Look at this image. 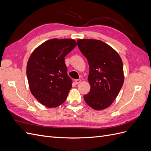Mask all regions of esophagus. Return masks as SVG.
Wrapping results in <instances>:
<instances>
[{"label": "esophagus", "instance_id": "esophagus-1", "mask_svg": "<svg viewBox=\"0 0 151 151\" xmlns=\"http://www.w3.org/2000/svg\"><path fill=\"white\" fill-rule=\"evenodd\" d=\"M81 79H76V80L75 81V83H76V84H79V83H81Z\"/></svg>", "mask_w": 151, "mask_h": 151}]
</instances>
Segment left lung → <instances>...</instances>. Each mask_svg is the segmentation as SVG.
<instances>
[{
	"instance_id": "1",
	"label": "left lung",
	"mask_w": 151,
	"mask_h": 151,
	"mask_svg": "<svg viewBox=\"0 0 151 151\" xmlns=\"http://www.w3.org/2000/svg\"><path fill=\"white\" fill-rule=\"evenodd\" d=\"M77 42L89 66L88 79L91 89L84 96L85 101L95 110L107 108L124 82L122 58L112 47L100 40L80 39Z\"/></svg>"
}]
</instances>
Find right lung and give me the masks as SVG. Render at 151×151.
<instances>
[{"instance_id":"right-lung-1","label":"right lung","mask_w":151,"mask_h":151,"mask_svg":"<svg viewBox=\"0 0 151 151\" xmlns=\"http://www.w3.org/2000/svg\"><path fill=\"white\" fill-rule=\"evenodd\" d=\"M72 39H51L41 44L30 55L26 74L31 94L48 108H55L65 101L72 88L65 57L75 48Z\"/></svg>"}]
</instances>
